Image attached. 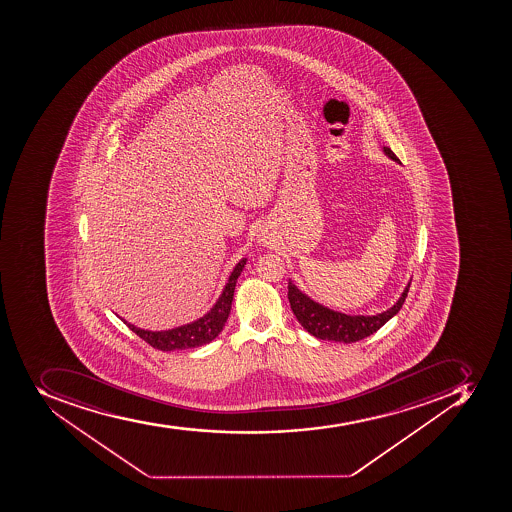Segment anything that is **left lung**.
Segmentation results:
<instances>
[{"label": "left lung", "instance_id": "1", "mask_svg": "<svg viewBox=\"0 0 512 512\" xmlns=\"http://www.w3.org/2000/svg\"><path fill=\"white\" fill-rule=\"evenodd\" d=\"M382 150L391 161L399 163L396 154L388 146H382ZM409 287H411V280L399 296V300L387 311L375 314V316H349L345 312L333 311L324 304L309 298L291 280H288V301H290L291 311L295 314L296 319L303 325L304 330L311 333L312 337L319 338V340L354 343V341L362 340V338L377 332L380 327L387 324L391 317L398 314L408 296Z\"/></svg>", "mask_w": 512, "mask_h": 512}]
</instances>
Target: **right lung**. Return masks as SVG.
<instances>
[{"label": "right lung", "instance_id": "1", "mask_svg": "<svg viewBox=\"0 0 512 512\" xmlns=\"http://www.w3.org/2000/svg\"><path fill=\"white\" fill-rule=\"evenodd\" d=\"M248 259L243 258L238 261L237 266L230 272L229 280L225 283L221 296L217 298L216 303L209 309L203 317L193 320L190 324L179 325L169 330H145L138 329L127 320L119 319L124 322L133 333L145 340L153 348L161 351H175V349L200 348L208 345L214 338L222 332L225 322L229 319L230 309H232L233 291L237 285V279L245 269Z\"/></svg>", "mask_w": 512, "mask_h": 512}]
</instances>
